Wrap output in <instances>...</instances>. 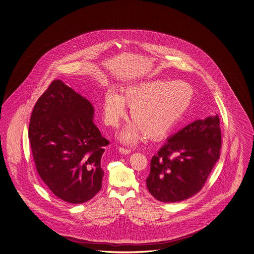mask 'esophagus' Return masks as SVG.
<instances>
[{
    "instance_id": "obj_1",
    "label": "esophagus",
    "mask_w": 254,
    "mask_h": 254,
    "mask_svg": "<svg viewBox=\"0 0 254 254\" xmlns=\"http://www.w3.org/2000/svg\"><path fill=\"white\" fill-rule=\"evenodd\" d=\"M119 151H120L122 154H128L131 150H130L129 149L124 148V147H119Z\"/></svg>"
}]
</instances>
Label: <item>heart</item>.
Segmentation results:
<instances>
[{"label":"heart","instance_id":"heart-1","mask_svg":"<svg viewBox=\"0 0 254 254\" xmlns=\"http://www.w3.org/2000/svg\"><path fill=\"white\" fill-rule=\"evenodd\" d=\"M193 90L186 81H146L127 87L124 96L114 90H108L105 95L103 110L106 125L116 127L127 113L126 102L131 105V118L136 124L127 127L121 138L132 142L140 128L150 137L165 134L183 114L192 101Z\"/></svg>","mask_w":254,"mask_h":254}]
</instances>
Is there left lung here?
Segmentation results:
<instances>
[{"instance_id":"left-lung-1","label":"left lung","mask_w":254,"mask_h":254,"mask_svg":"<svg viewBox=\"0 0 254 254\" xmlns=\"http://www.w3.org/2000/svg\"><path fill=\"white\" fill-rule=\"evenodd\" d=\"M218 116L196 120L168 137L150 161L147 188L153 197L175 203L197 193L220 156Z\"/></svg>"}]
</instances>
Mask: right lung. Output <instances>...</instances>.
<instances>
[{
    "label": "right lung",
    "instance_id": "add662e5",
    "mask_svg": "<svg viewBox=\"0 0 254 254\" xmlns=\"http://www.w3.org/2000/svg\"><path fill=\"white\" fill-rule=\"evenodd\" d=\"M93 106L54 80L32 112L28 136L37 173L56 196L89 201L102 188L101 159L109 141L93 123Z\"/></svg>",
    "mask_w": 254,
    "mask_h": 254
}]
</instances>
